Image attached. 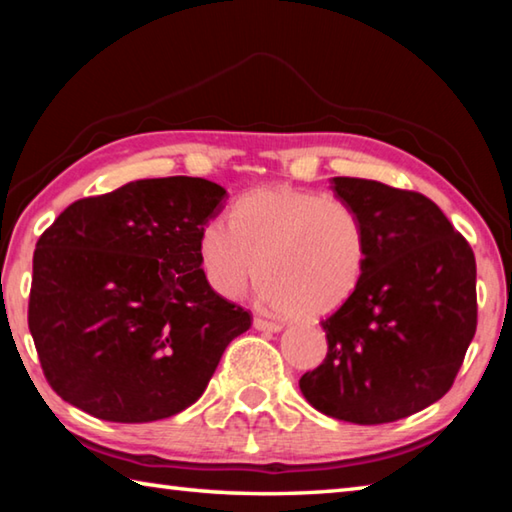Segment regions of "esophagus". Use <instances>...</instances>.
<instances>
[{"label": "esophagus", "instance_id": "obj_1", "mask_svg": "<svg viewBox=\"0 0 512 512\" xmlns=\"http://www.w3.org/2000/svg\"><path fill=\"white\" fill-rule=\"evenodd\" d=\"M253 325H255V329H259V332H268V334H275L282 329V325L271 323V320H264V318H255Z\"/></svg>", "mask_w": 512, "mask_h": 512}]
</instances>
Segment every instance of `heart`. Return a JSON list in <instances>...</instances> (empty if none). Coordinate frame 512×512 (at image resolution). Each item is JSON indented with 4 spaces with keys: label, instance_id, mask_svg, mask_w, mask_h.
<instances>
[{
    "label": "heart",
    "instance_id": "b5f03b06",
    "mask_svg": "<svg viewBox=\"0 0 512 512\" xmlns=\"http://www.w3.org/2000/svg\"><path fill=\"white\" fill-rule=\"evenodd\" d=\"M203 275L219 296H244L255 273L268 309L318 318L341 309L366 275L368 230L336 196L264 185L241 196L198 235Z\"/></svg>",
    "mask_w": 512,
    "mask_h": 512
}]
</instances>
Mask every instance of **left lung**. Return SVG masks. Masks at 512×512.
Instances as JSON below:
<instances>
[{"instance_id": "1", "label": "left lung", "mask_w": 512, "mask_h": 512, "mask_svg": "<svg viewBox=\"0 0 512 512\" xmlns=\"http://www.w3.org/2000/svg\"><path fill=\"white\" fill-rule=\"evenodd\" d=\"M329 187L366 223L368 266L354 296L320 323L327 357L300 377V391L336 420H402L452 388L474 339V253L427 196L363 178Z\"/></svg>"}]
</instances>
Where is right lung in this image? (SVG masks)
Here are the masks:
<instances>
[{
  "label": "right lung",
  "mask_w": 512,
  "mask_h": 512,
  "mask_svg": "<svg viewBox=\"0 0 512 512\" xmlns=\"http://www.w3.org/2000/svg\"><path fill=\"white\" fill-rule=\"evenodd\" d=\"M228 192L205 178L81 198L33 253L29 329L49 386L108 422L192 406L250 314L207 284L198 235Z\"/></svg>",
  "instance_id": "1"
}]
</instances>
